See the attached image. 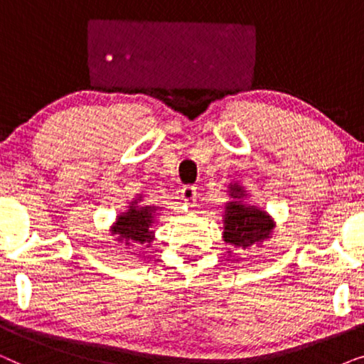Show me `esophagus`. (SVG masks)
Here are the masks:
<instances>
[{"mask_svg": "<svg viewBox=\"0 0 364 364\" xmlns=\"http://www.w3.org/2000/svg\"><path fill=\"white\" fill-rule=\"evenodd\" d=\"M181 197H182V200L186 202V205L192 207L197 200V188L192 187V186H186L181 191Z\"/></svg>", "mask_w": 364, "mask_h": 364, "instance_id": "obj_1", "label": "esophagus"}]
</instances>
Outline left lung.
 Masks as SVG:
<instances>
[{
  "label": "left lung",
  "instance_id": "8db88e82",
  "mask_svg": "<svg viewBox=\"0 0 364 364\" xmlns=\"http://www.w3.org/2000/svg\"><path fill=\"white\" fill-rule=\"evenodd\" d=\"M232 197H242V188L233 187ZM225 230L223 238L233 248H245L270 235L273 223L265 212L255 207L242 205L240 202H230L225 212Z\"/></svg>",
  "mask_w": 364,
  "mask_h": 364
}]
</instances>
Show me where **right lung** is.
<instances>
[{
  "instance_id": "1",
  "label": "right lung",
  "mask_w": 364,
  "mask_h": 364,
  "mask_svg": "<svg viewBox=\"0 0 364 364\" xmlns=\"http://www.w3.org/2000/svg\"><path fill=\"white\" fill-rule=\"evenodd\" d=\"M152 207H131V210L122 213L114 225L112 233L119 235V242L142 243L152 240V232L149 227L152 225Z\"/></svg>"
}]
</instances>
